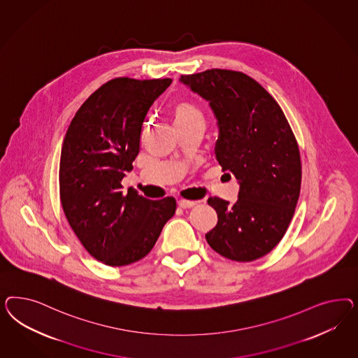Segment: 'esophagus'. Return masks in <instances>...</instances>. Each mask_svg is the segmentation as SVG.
I'll use <instances>...</instances> for the list:
<instances>
[{
  "instance_id": "obj_1",
  "label": "esophagus",
  "mask_w": 358,
  "mask_h": 358,
  "mask_svg": "<svg viewBox=\"0 0 358 358\" xmlns=\"http://www.w3.org/2000/svg\"><path fill=\"white\" fill-rule=\"evenodd\" d=\"M178 206L181 208H192V207L195 206V202L194 201H187V199H180Z\"/></svg>"
}]
</instances>
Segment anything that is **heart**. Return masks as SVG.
Wrapping results in <instances>:
<instances>
[{"instance_id": "obj_1", "label": "heart", "mask_w": 358, "mask_h": 358, "mask_svg": "<svg viewBox=\"0 0 358 358\" xmlns=\"http://www.w3.org/2000/svg\"><path fill=\"white\" fill-rule=\"evenodd\" d=\"M172 117L177 129L186 127L196 122H203L202 113L194 102L189 99H178L174 102L172 108Z\"/></svg>"}]
</instances>
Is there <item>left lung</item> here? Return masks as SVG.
Wrapping results in <instances>:
<instances>
[{
    "label": "left lung",
    "mask_w": 358,
    "mask_h": 358,
    "mask_svg": "<svg viewBox=\"0 0 358 358\" xmlns=\"http://www.w3.org/2000/svg\"><path fill=\"white\" fill-rule=\"evenodd\" d=\"M180 80L210 102L219 126L217 160L240 184L232 206L208 198L217 223L207 232V243L229 260H257L281 241L301 193L302 164L293 130L277 101L243 72L207 69Z\"/></svg>",
    "instance_id": "obj_1"
}]
</instances>
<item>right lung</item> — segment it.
I'll return each instance as SVG.
<instances>
[{
    "instance_id": "add662e5",
    "label": "right lung",
    "mask_w": 358,
    "mask_h": 358,
    "mask_svg": "<svg viewBox=\"0 0 358 358\" xmlns=\"http://www.w3.org/2000/svg\"><path fill=\"white\" fill-rule=\"evenodd\" d=\"M171 83L113 78L89 96L65 134L60 202L84 248L108 266L145 257L174 215L173 196L151 201L132 189L124 194L120 184L139 155L145 115Z\"/></svg>"
}]
</instances>
